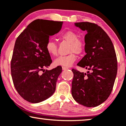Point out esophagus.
I'll return each mask as SVG.
<instances>
[{
	"label": "esophagus",
	"instance_id": "esophagus-1",
	"mask_svg": "<svg viewBox=\"0 0 126 126\" xmlns=\"http://www.w3.org/2000/svg\"><path fill=\"white\" fill-rule=\"evenodd\" d=\"M62 69H63V70H66V69H68V68H66V67L63 66V67H62Z\"/></svg>",
	"mask_w": 126,
	"mask_h": 126
}]
</instances>
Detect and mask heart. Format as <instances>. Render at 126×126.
<instances>
[{"label":"heart","instance_id":"1","mask_svg":"<svg viewBox=\"0 0 126 126\" xmlns=\"http://www.w3.org/2000/svg\"><path fill=\"white\" fill-rule=\"evenodd\" d=\"M61 38L70 44L68 52L69 54L65 56H60L54 60V64L57 66L69 67L76 60L77 54L83 53L85 48V43L83 39L79 38L76 32L72 30H68L61 34ZM46 49L47 53L51 56H56L58 53L57 45L55 41L49 39L46 44Z\"/></svg>","mask_w":126,"mask_h":126}]
</instances>
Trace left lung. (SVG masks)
I'll list each match as a JSON object with an SVG mask.
<instances>
[{"label":"left lung","instance_id":"8db88e82","mask_svg":"<svg viewBox=\"0 0 126 126\" xmlns=\"http://www.w3.org/2000/svg\"><path fill=\"white\" fill-rule=\"evenodd\" d=\"M75 25L87 32L86 55L77 65L89 71L72 70V95L79 104L94 107L106 101L112 90L118 70L116 53L109 36L97 25L83 22Z\"/></svg>","mask_w":126,"mask_h":126}]
</instances>
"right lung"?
I'll use <instances>...</instances> for the list:
<instances>
[{"mask_svg": "<svg viewBox=\"0 0 126 126\" xmlns=\"http://www.w3.org/2000/svg\"><path fill=\"white\" fill-rule=\"evenodd\" d=\"M63 23V22L35 20L15 41L11 62V76L17 92L29 102H41L55 92L62 68L45 69L52 63L46 44L49 36L61 30Z\"/></svg>", "mask_w": 126, "mask_h": 126, "instance_id": "obj_1", "label": "right lung"}]
</instances>
